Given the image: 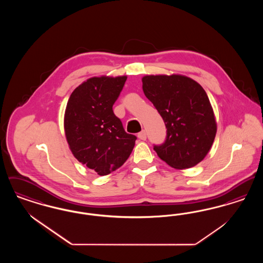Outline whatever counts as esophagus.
<instances>
[{"mask_svg": "<svg viewBox=\"0 0 263 263\" xmlns=\"http://www.w3.org/2000/svg\"><path fill=\"white\" fill-rule=\"evenodd\" d=\"M138 138H139L140 140H143V141H145V140L147 139V134H146V131H145V130L141 131V132L138 134Z\"/></svg>", "mask_w": 263, "mask_h": 263, "instance_id": "esophagus-1", "label": "esophagus"}]
</instances>
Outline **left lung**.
I'll list each match as a JSON object with an SVG mask.
<instances>
[{
    "label": "left lung",
    "mask_w": 263,
    "mask_h": 263,
    "mask_svg": "<svg viewBox=\"0 0 263 263\" xmlns=\"http://www.w3.org/2000/svg\"><path fill=\"white\" fill-rule=\"evenodd\" d=\"M143 90L162 116L166 128L163 144L154 150L177 170L189 168L205 158L212 147L217 124L204 88L180 75L146 76Z\"/></svg>",
    "instance_id": "obj_1"
}]
</instances>
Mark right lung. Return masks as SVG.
<instances>
[{
  "instance_id": "add662e5",
  "label": "right lung",
  "mask_w": 263,
  "mask_h": 263,
  "mask_svg": "<svg viewBox=\"0 0 263 263\" xmlns=\"http://www.w3.org/2000/svg\"><path fill=\"white\" fill-rule=\"evenodd\" d=\"M127 77L90 78L72 92L64 127L76 159L87 167L106 175L129 158L137 137L126 133L112 106Z\"/></svg>"
}]
</instances>
